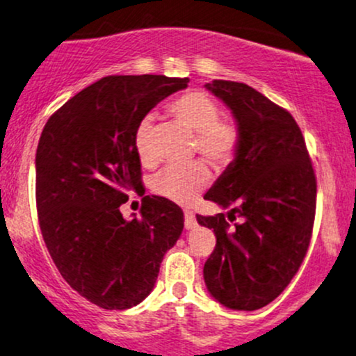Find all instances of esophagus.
<instances>
[{
  "instance_id": "esophagus-1",
  "label": "esophagus",
  "mask_w": 356,
  "mask_h": 356,
  "mask_svg": "<svg viewBox=\"0 0 356 356\" xmlns=\"http://www.w3.org/2000/svg\"><path fill=\"white\" fill-rule=\"evenodd\" d=\"M184 226H186V229H192L195 226V216L192 211L184 212Z\"/></svg>"
}]
</instances>
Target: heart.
<instances>
[{"mask_svg":"<svg viewBox=\"0 0 356 356\" xmlns=\"http://www.w3.org/2000/svg\"><path fill=\"white\" fill-rule=\"evenodd\" d=\"M169 112L175 120L194 134V152H199L214 167H227L238 157L243 134L236 122L220 118V108L212 97L201 90H192L177 97L169 105ZM149 120L138 124L134 147L144 167H154L157 159L150 149ZM211 172L201 162L172 167L155 175L152 189L161 197L177 204H191L209 186Z\"/></svg>","mask_w":356,"mask_h":356,"instance_id":"heart-1","label":"heart"}]
</instances>
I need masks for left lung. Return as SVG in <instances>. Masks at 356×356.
I'll list each match as a JSON object with an SVG mask.
<instances>
[{
  "label": "left lung",
  "instance_id": "8db88e82",
  "mask_svg": "<svg viewBox=\"0 0 356 356\" xmlns=\"http://www.w3.org/2000/svg\"><path fill=\"white\" fill-rule=\"evenodd\" d=\"M234 113L243 134L236 161L204 199L231 207L197 216L214 229L204 281L220 305L252 312L276 300L303 263L316 211V175L305 137L288 110L246 83L206 85ZM241 218L231 227L229 220Z\"/></svg>",
  "mask_w": 356,
  "mask_h": 356
}]
</instances>
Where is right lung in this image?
I'll use <instances>...</instances> for the list:
<instances>
[{
    "mask_svg": "<svg viewBox=\"0 0 356 356\" xmlns=\"http://www.w3.org/2000/svg\"><path fill=\"white\" fill-rule=\"evenodd\" d=\"M189 79L110 75L48 118L36 149V211L44 244L63 280L90 303L127 309L152 291L164 254L184 227L177 204L142 197L125 220L130 192L144 194L134 147L138 124Z\"/></svg>",
    "mask_w": 356,
    "mask_h": 356,
    "instance_id": "obj_1",
    "label": "right lung"
}]
</instances>
